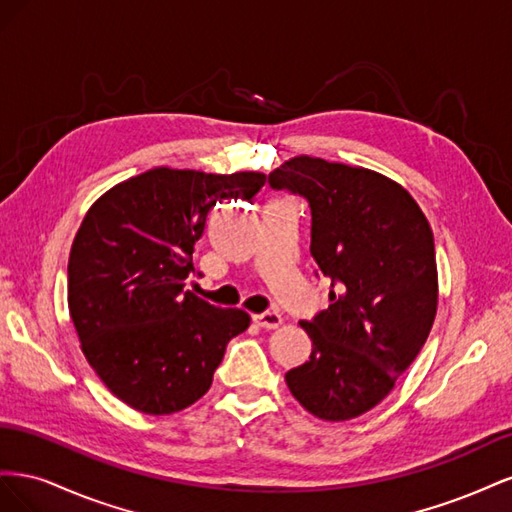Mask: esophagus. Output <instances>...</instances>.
Listing matches in <instances>:
<instances>
[{"label": "esophagus", "mask_w": 512, "mask_h": 512, "mask_svg": "<svg viewBox=\"0 0 512 512\" xmlns=\"http://www.w3.org/2000/svg\"><path fill=\"white\" fill-rule=\"evenodd\" d=\"M254 322L260 329H277L282 324V316L277 312H265V314H256Z\"/></svg>", "instance_id": "34e87169"}]
</instances>
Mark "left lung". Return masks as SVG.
Returning a JSON list of instances; mask_svg holds the SVG:
<instances>
[{
    "instance_id": "left-lung-1",
    "label": "left lung",
    "mask_w": 512,
    "mask_h": 512,
    "mask_svg": "<svg viewBox=\"0 0 512 512\" xmlns=\"http://www.w3.org/2000/svg\"><path fill=\"white\" fill-rule=\"evenodd\" d=\"M269 185L309 203V252L316 275L331 280V305L301 322L309 361L286 384L322 421H350L393 391L431 331L438 269L429 222L399 183L359 166L299 156Z\"/></svg>"
}]
</instances>
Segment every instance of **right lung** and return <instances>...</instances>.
Masks as SVG:
<instances>
[{
    "mask_svg": "<svg viewBox=\"0 0 512 512\" xmlns=\"http://www.w3.org/2000/svg\"><path fill=\"white\" fill-rule=\"evenodd\" d=\"M265 181L162 166L87 211L68 260V307L85 359L123 404L153 416L192 406L230 339L250 327L243 309L215 307L185 284L209 211L250 200Z\"/></svg>",
    "mask_w": 512,
    "mask_h": 512,
    "instance_id": "1",
    "label": "right lung"
}]
</instances>
